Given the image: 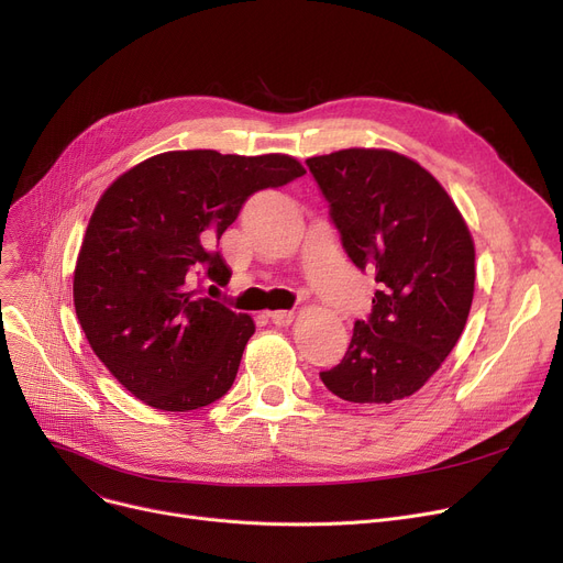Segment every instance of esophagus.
<instances>
[{
    "instance_id": "esophagus-1",
    "label": "esophagus",
    "mask_w": 563,
    "mask_h": 563,
    "mask_svg": "<svg viewBox=\"0 0 563 563\" xmlns=\"http://www.w3.org/2000/svg\"><path fill=\"white\" fill-rule=\"evenodd\" d=\"M268 320H272L276 327H289L291 322H295V312H291V310H274V312H268Z\"/></svg>"
}]
</instances>
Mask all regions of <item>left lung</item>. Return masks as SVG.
Masks as SVG:
<instances>
[{
	"label": "left lung",
	"instance_id": "obj_1",
	"mask_svg": "<svg viewBox=\"0 0 563 563\" xmlns=\"http://www.w3.org/2000/svg\"><path fill=\"white\" fill-rule=\"evenodd\" d=\"M342 249L377 289L342 361L320 379L358 405L402 400L439 371L467 324L474 241L439 181L407 156L342 150L306 161Z\"/></svg>",
	"mask_w": 563,
	"mask_h": 563
}]
</instances>
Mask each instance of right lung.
Returning a JSON list of instances; mask_svg holds the SVG:
<instances>
[{
  "label": "right lung",
  "mask_w": 563,
  "mask_h": 563,
  "mask_svg": "<svg viewBox=\"0 0 563 563\" xmlns=\"http://www.w3.org/2000/svg\"><path fill=\"white\" fill-rule=\"evenodd\" d=\"M301 175L285 154L165 152L103 192L73 301L93 354L137 400L190 411L228 394L255 324L205 295L232 276L216 241L253 192Z\"/></svg>",
  "instance_id": "add662e5"
}]
</instances>
